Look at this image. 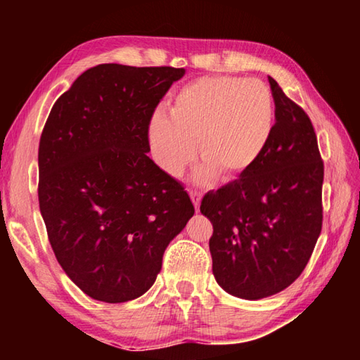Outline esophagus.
<instances>
[{
	"mask_svg": "<svg viewBox=\"0 0 360 360\" xmlns=\"http://www.w3.org/2000/svg\"><path fill=\"white\" fill-rule=\"evenodd\" d=\"M188 193H191V198H192V202H193L195 210H198L200 202H202V192L193 191V188H188Z\"/></svg>",
	"mask_w": 360,
	"mask_h": 360,
	"instance_id": "esophagus-1",
	"label": "esophagus"
}]
</instances>
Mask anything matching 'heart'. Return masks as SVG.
<instances>
[{
  "label": "heart",
  "instance_id": "1",
  "mask_svg": "<svg viewBox=\"0 0 360 360\" xmlns=\"http://www.w3.org/2000/svg\"><path fill=\"white\" fill-rule=\"evenodd\" d=\"M275 103L257 79L208 76L184 85L174 95L169 115L150 122L149 143L167 173L179 174L197 154L206 167L200 178L231 179L248 172L271 136Z\"/></svg>",
  "mask_w": 360,
  "mask_h": 360
}]
</instances>
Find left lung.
I'll return each instance as SVG.
<instances>
[{"label":"left lung","mask_w":360,"mask_h":360,"mask_svg":"<svg viewBox=\"0 0 360 360\" xmlns=\"http://www.w3.org/2000/svg\"><path fill=\"white\" fill-rule=\"evenodd\" d=\"M275 125L257 162L238 179L208 192L200 211L212 224L216 281L257 300L302 275L322 229L324 162L308 114L268 77Z\"/></svg>","instance_id":"obj_1"}]
</instances>
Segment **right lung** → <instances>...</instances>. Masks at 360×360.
Listing matches in <instances>:
<instances>
[{"mask_svg":"<svg viewBox=\"0 0 360 360\" xmlns=\"http://www.w3.org/2000/svg\"><path fill=\"white\" fill-rule=\"evenodd\" d=\"M184 72L94 66L42 129L38 197L47 238L66 275L95 300L143 295L195 212L184 186L148 157L152 115Z\"/></svg>","mask_w":360,"mask_h":360,"instance_id":"add662e5","label":"right lung"}]
</instances>
